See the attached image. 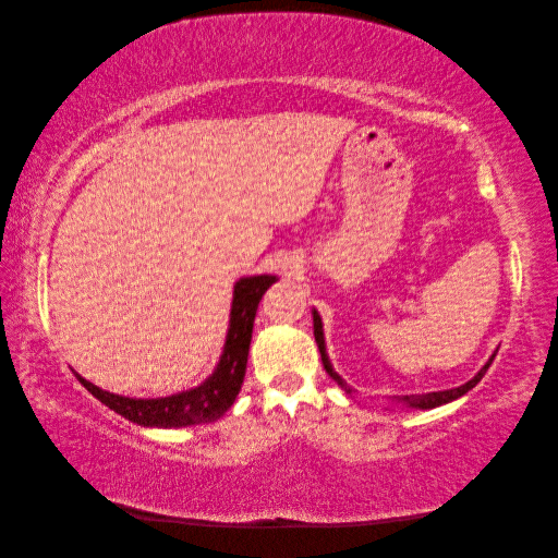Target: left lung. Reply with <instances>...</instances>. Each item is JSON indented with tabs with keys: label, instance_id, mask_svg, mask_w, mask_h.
<instances>
[{
	"label": "left lung",
	"instance_id": "left-lung-1",
	"mask_svg": "<svg viewBox=\"0 0 558 558\" xmlns=\"http://www.w3.org/2000/svg\"><path fill=\"white\" fill-rule=\"evenodd\" d=\"M314 314V337H316V344H318V351H320V361H324V367H326V373L340 384L347 393H351V388L347 386V381L335 373L332 369V365H330V361H328V353H326V340H324V324H320V316H318V312L314 310L312 312ZM496 359V353L492 359H488V363L480 369V373L472 377L470 381H465L463 386H459V388H449V391H433V393H421V396H402V398H398V402H404L408 404V408H416V410H433V408H440V404H447V402H451V400H456V398H461V396H465L470 388H475L477 384H480V379L486 375V369H488V365H492V361Z\"/></svg>",
	"mask_w": 558,
	"mask_h": 558
}]
</instances>
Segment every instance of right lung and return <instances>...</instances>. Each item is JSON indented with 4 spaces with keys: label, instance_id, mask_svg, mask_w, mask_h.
<instances>
[{
    "label": "right lung",
    "instance_id": "1",
    "mask_svg": "<svg viewBox=\"0 0 558 558\" xmlns=\"http://www.w3.org/2000/svg\"><path fill=\"white\" fill-rule=\"evenodd\" d=\"M275 281L277 277L272 275H258L244 277L234 283L230 326L221 361H218L209 379H205L195 388H189V391H181L167 398H125L102 391V388L90 384L88 379H83L76 373L74 375L99 402H105L109 410L125 416L132 424L148 428H181L209 424V421L221 418L230 410V404L238 398L242 388L246 375L253 318H256L258 302Z\"/></svg>",
    "mask_w": 558,
    "mask_h": 558
}]
</instances>
